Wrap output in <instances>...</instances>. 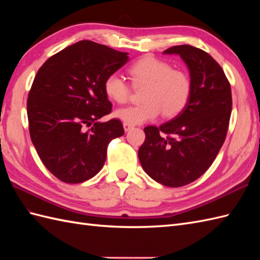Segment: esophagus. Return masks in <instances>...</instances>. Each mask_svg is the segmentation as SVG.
Returning <instances> with one entry per match:
<instances>
[{"instance_id": "esophagus-1", "label": "esophagus", "mask_w": 260, "mask_h": 260, "mask_svg": "<svg viewBox=\"0 0 260 260\" xmlns=\"http://www.w3.org/2000/svg\"><path fill=\"white\" fill-rule=\"evenodd\" d=\"M123 126H124L125 132H128L129 129H132V128H133V127H134V125H131V124H127V123H124Z\"/></svg>"}]
</instances>
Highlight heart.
Here are the masks:
<instances>
[{
	"mask_svg": "<svg viewBox=\"0 0 260 260\" xmlns=\"http://www.w3.org/2000/svg\"><path fill=\"white\" fill-rule=\"evenodd\" d=\"M134 86H145L142 104L119 108L115 116L124 123L135 125L155 119L161 114L174 117L186 106L191 95V79L185 71L172 69V66L153 56H145L128 68ZM106 96L115 103L128 101L131 90L121 76L113 73L104 81Z\"/></svg>",
	"mask_w": 260,
	"mask_h": 260,
	"instance_id": "1",
	"label": "heart"
}]
</instances>
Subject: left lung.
<instances>
[{
	"instance_id": "8db88e82",
	"label": "left lung",
	"mask_w": 260,
	"mask_h": 260,
	"mask_svg": "<svg viewBox=\"0 0 260 260\" xmlns=\"http://www.w3.org/2000/svg\"><path fill=\"white\" fill-rule=\"evenodd\" d=\"M163 53L179 54L186 63L191 95L174 118L145 127L139 158L153 180L179 187L200 178L217 157L228 132L233 98L222 68L206 51L183 45Z\"/></svg>"
}]
</instances>
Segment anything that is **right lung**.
<instances>
[{
  "instance_id": "1",
  "label": "right lung",
  "mask_w": 260,
  "mask_h": 260,
  "mask_svg": "<svg viewBox=\"0 0 260 260\" xmlns=\"http://www.w3.org/2000/svg\"><path fill=\"white\" fill-rule=\"evenodd\" d=\"M127 54L82 40L38 70L26 103L30 136L42 163L60 181L81 183L95 176L110 141L124 134L119 119H98L112 112L104 81L128 61Z\"/></svg>"
}]
</instances>
